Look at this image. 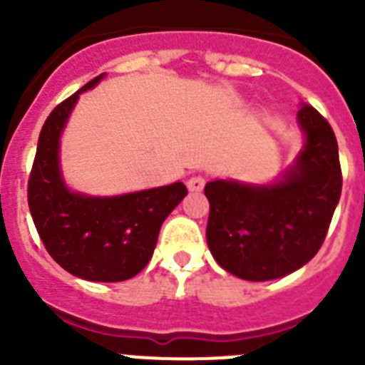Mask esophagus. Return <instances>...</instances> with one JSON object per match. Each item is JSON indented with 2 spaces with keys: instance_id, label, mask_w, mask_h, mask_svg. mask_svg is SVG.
Returning a JSON list of instances; mask_svg holds the SVG:
<instances>
[{
  "instance_id": "34e87169",
  "label": "esophagus",
  "mask_w": 365,
  "mask_h": 365,
  "mask_svg": "<svg viewBox=\"0 0 365 365\" xmlns=\"http://www.w3.org/2000/svg\"><path fill=\"white\" fill-rule=\"evenodd\" d=\"M186 186H188L190 192H201V190L205 188V177L202 175L190 177L188 182H186Z\"/></svg>"
}]
</instances>
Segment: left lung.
<instances>
[{"label":"left lung","instance_id":"1","mask_svg":"<svg viewBox=\"0 0 365 365\" xmlns=\"http://www.w3.org/2000/svg\"><path fill=\"white\" fill-rule=\"evenodd\" d=\"M298 120L305 148L285 179L272 186L212 180L206 241L227 272L267 282L294 272L316 256L341 193V168L334 131L312 106Z\"/></svg>","mask_w":365,"mask_h":365}]
</instances>
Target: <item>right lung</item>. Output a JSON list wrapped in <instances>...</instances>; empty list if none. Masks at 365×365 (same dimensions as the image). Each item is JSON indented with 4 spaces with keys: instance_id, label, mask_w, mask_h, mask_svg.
I'll use <instances>...</instances> for the list:
<instances>
[{
    "instance_id": "obj_1",
    "label": "right lung",
    "mask_w": 365,
    "mask_h": 365,
    "mask_svg": "<svg viewBox=\"0 0 365 365\" xmlns=\"http://www.w3.org/2000/svg\"><path fill=\"white\" fill-rule=\"evenodd\" d=\"M100 78L102 74L47 117L29 175L27 199L40 240L58 265L89 282H124L148 265L160 225L188 190L173 182L118 197H86L66 188L58 166L60 133L80 93Z\"/></svg>"
}]
</instances>
